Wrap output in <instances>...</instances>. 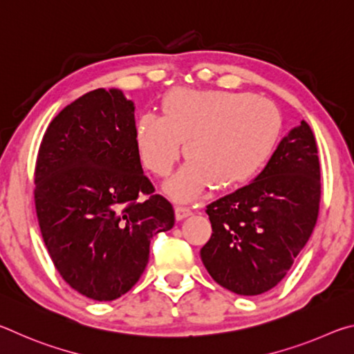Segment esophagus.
Segmentation results:
<instances>
[{
    "mask_svg": "<svg viewBox=\"0 0 354 354\" xmlns=\"http://www.w3.org/2000/svg\"><path fill=\"white\" fill-rule=\"evenodd\" d=\"M192 215V209L185 207V206H176L175 207V217L178 221H181L184 218H187Z\"/></svg>",
    "mask_w": 354,
    "mask_h": 354,
    "instance_id": "obj_1",
    "label": "esophagus"
}]
</instances>
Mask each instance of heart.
<instances>
[{
  "label": "heart",
  "mask_w": 354,
  "mask_h": 354,
  "mask_svg": "<svg viewBox=\"0 0 354 354\" xmlns=\"http://www.w3.org/2000/svg\"><path fill=\"white\" fill-rule=\"evenodd\" d=\"M281 133V117L270 101L251 93L173 91L162 117L142 115L136 147L145 169L170 175L184 153L189 162L165 185L167 194L187 201L214 184L217 190L248 183L270 158Z\"/></svg>",
  "instance_id": "obj_1"
}]
</instances>
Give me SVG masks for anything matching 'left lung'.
Wrapping results in <instances>:
<instances>
[{
	"label": "left lung",
	"instance_id": "left-lung-1",
	"mask_svg": "<svg viewBox=\"0 0 354 354\" xmlns=\"http://www.w3.org/2000/svg\"><path fill=\"white\" fill-rule=\"evenodd\" d=\"M320 187L315 137L301 120L253 183L206 206L212 236L200 254L215 283L237 295L273 289L313 234Z\"/></svg>",
	"mask_w": 354,
	"mask_h": 354
}]
</instances>
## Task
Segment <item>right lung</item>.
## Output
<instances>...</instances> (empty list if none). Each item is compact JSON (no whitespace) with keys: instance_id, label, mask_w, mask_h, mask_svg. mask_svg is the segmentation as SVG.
<instances>
[{"instance_id":"add662e5","label":"right lung","mask_w":354,"mask_h":354,"mask_svg":"<svg viewBox=\"0 0 354 354\" xmlns=\"http://www.w3.org/2000/svg\"><path fill=\"white\" fill-rule=\"evenodd\" d=\"M34 183L53 263L71 289L97 301L127 293L145 270L153 236L175 225L173 206L143 175L134 104L118 88L82 95L53 118Z\"/></svg>"}]
</instances>
